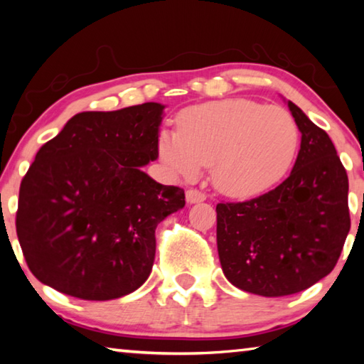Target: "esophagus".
Here are the masks:
<instances>
[{"instance_id": "34e87169", "label": "esophagus", "mask_w": 364, "mask_h": 364, "mask_svg": "<svg viewBox=\"0 0 364 364\" xmlns=\"http://www.w3.org/2000/svg\"><path fill=\"white\" fill-rule=\"evenodd\" d=\"M207 196L197 189H189L186 191V202L188 204H199V202H204Z\"/></svg>"}]
</instances>
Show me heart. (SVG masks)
<instances>
[{"mask_svg":"<svg viewBox=\"0 0 364 364\" xmlns=\"http://www.w3.org/2000/svg\"><path fill=\"white\" fill-rule=\"evenodd\" d=\"M178 130L159 132L160 162L176 178H196L210 164L220 193L252 197L278 183L299 147L292 115L278 106L234 97L184 109Z\"/></svg>","mask_w":364,"mask_h":364,"instance_id":"b5f03b06","label":"heart"}]
</instances>
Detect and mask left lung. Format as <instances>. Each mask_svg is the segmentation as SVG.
I'll return each mask as SVG.
<instances>
[{"instance_id": "8db88e82", "label": "left lung", "mask_w": 364, "mask_h": 364, "mask_svg": "<svg viewBox=\"0 0 364 364\" xmlns=\"http://www.w3.org/2000/svg\"><path fill=\"white\" fill-rule=\"evenodd\" d=\"M284 102L301 134L291 175L255 199L217 205L226 279L263 297L297 294L328 276L350 231L348 176L334 144L299 106Z\"/></svg>"}]
</instances>
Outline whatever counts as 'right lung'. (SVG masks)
Masks as SVG:
<instances>
[{
	"instance_id": "right-lung-1",
	"label": "right lung",
	"mask_w": 364,
	"mask_h": 364,
	"mask_svg": "<svg viewBox=\"0 0 364 364\" xmlns=\"http://www.w3.org/2000/svg\"><path fill=\"white\" fill-rule=\"evenodd\" d=\"M160 102L80 112L36 152L16 230L35 278L82 300H112L149 278L156 228L184 191L143 171L159 157Z\"/></svg>"
}]
</instances>
